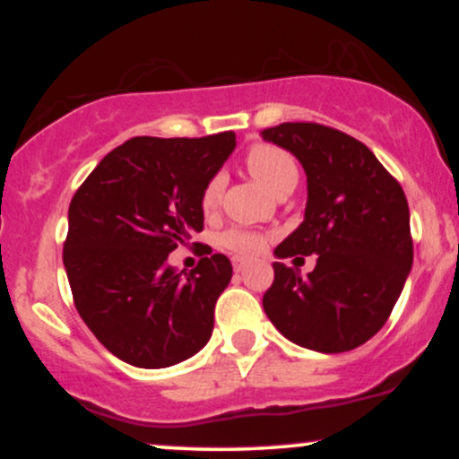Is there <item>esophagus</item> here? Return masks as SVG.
Here are the masks:
<instances>
[{
	"label": "esophagus",
	"mask_w": 459,
	"mask_h": 459,
	"mask_svg": "<svg viewBox=\"0 0 459 459\" xmlns=\"http://www.w3.org/2000/svg\"><path fill=\"white\" fill-rule=\"evenodd\" d=\"M244 267H246V259H241V256H233V270L239 273L244 272Z\"/></svg>",
	"instance_id": "1"
}]
</instances>
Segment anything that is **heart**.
I'll return each mask as SVG.
<instances>
[{"instance_id": "heart-1", "label": "heart", "mask_w": 459, "mask_h": 459, "mask_svg": "<svg viewBox=\"0 0 459 459\" xmlns=\"http://www.w3.org/2000/svg\"><path fill=\"white\" fill-rule=\"evenodd\" d=\"M246 166L250 175L261 181L263 186L272 192H281L289 183L298 181L296 160L287 151L276 144H252L246 152ZM224 192V177L213 175L204 183L203 194H200V209L204 213H212L218 209L220 198ZM220 247L233 252L237 256H255L265 247V239L259 233H252L246 229H229L220 235Z\"/></svg>"}]
</instances>
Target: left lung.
<instances>
[{
  "label": "left lung",
  "instance_id": "8db88e82",
  "mask_svg": "<svg viewBox=\"0 0 459 459\" xmlns=\"http://www.w3.org/2000/svg\"><path fill=\"white\" fill-rule=\"evenodd\" d=\"M307 172L304 222L273 250L278 259L317 256L299 276L273 263L263 308L282 336L307 350L341 354L367 343L391 317L412 270L410 209L402 186L362 142L317 123L261 131Z\"/></svg>",
  "mask_w": 459,
  "mask_h": 459
}]
</instances>
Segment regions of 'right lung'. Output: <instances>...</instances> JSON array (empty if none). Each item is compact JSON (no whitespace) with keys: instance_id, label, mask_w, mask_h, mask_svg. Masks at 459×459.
Here are the masks:
<instances>
[{"instance_id":"obj_1","label":"right lung","mask_w":459,"mask_h":459,"mask_svg":"<svg viewBox=\"0 0 459 459\" xmlns=\"http://www.w3.org/2000/svg\"><path fill=\"white\" fill-rule=\"evenodd\" d=\"M233 149V131L140 135L108 152L73 196L62 252L73 302L120 360L163 368L207 345L233 265L209 246L189 273L166 261L203 230L200 194Z\"/></svg>"}]
</instances>
